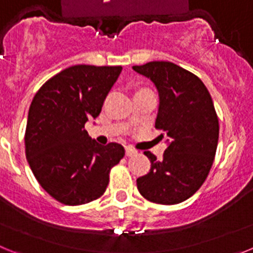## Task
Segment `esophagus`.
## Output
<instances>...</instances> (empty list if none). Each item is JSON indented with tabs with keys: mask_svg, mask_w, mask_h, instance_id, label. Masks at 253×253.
Instances as JSON below:
<instances>
[{
	"mask_svg": "<svg viewBox=\"0 0 253 253\" xmlns=\"http://www.w3.org/2000/svg\"><path fill=\"white\" fill-rule=\"evenodd\" d=\"M125 154H126L128 157H133V156L137 154V151L131 148V147H126V148H125Z\"/></svg>",
	"mask_w": 253,
	"mask_h": 253,
	"instance_id": "obj_1",
	"label": "esophagus"
}]
</instances>
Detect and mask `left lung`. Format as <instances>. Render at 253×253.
I'll list each match as a JSON object with an SVG mask.
<instances>
[{
    "label": "left lung",
    "mask_w": 253,
    "mask_h": 253,
    "mask_svg": "<svg viewBox=\"0 0 253 253\" xmlns=\"http://www.w3.org/2000/svg\"><path fill=\"white\" fill-rule=\"evenodd\" d=\"M133 69L151 78L160 93L156 128L169 147L137 178L140 195L152 203L173 205L194 195L207 180L215 157L219 120L209 91L198 76L171 62H149Z\"/></svg>",
    "instance_id": "left-lung-1"
}]
</instances>
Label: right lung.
<instances>
[{"instance_id":"right-lung-1","label":"right lung","mask_w":253,"mask_h":253,"mask_svg":"<svg viewBox=\"0 0 253 253\" xmlns=\"http://www.w3.org/2000/svg\"><path fill=\"white\" fill-rule=\"evenodd\" d=\"M122 67L78 64L40 87L29 109L25 154L40 186L57 202L82 205L101 198L125 154L118 143L100 146L84 124L97 118Z\"/></svg>"}]
</instances>
